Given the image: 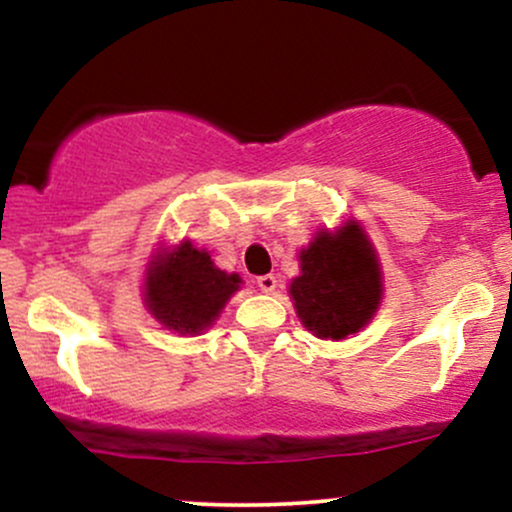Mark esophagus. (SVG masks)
<instances>
[{"instance_id": "1", "label": "esophagus", "mask_w": 512, "mask_h": 512, "mask_svg": "<svg viewBox=\"0 0 512 512\" xmlns=\"http://www.w3.org/2000/svg\"><path fill=\"white\" fill-rule=\"evenodd\" d=\"M257 286H260V291H264V293H272L276 289V276L274 274L257 276Z\"/></svg>"}]
</instances>
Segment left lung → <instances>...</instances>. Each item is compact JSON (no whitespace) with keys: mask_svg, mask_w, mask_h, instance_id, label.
<instances>
[{"mask_svg":"<svg viewBox=\"0 0 512 512\" xmlns=\"http://www.w3.org/2000/svg\"><path fill=\"white\" fill-rule=\"evenodd\" d=\"M289 293L303 327L317 339L339 342L361 332L383 301V272L363 228L346 221L334 233H317L301 250V276Z\"/></svg>","mask_w":512,"mask_h":512,"instance_id":"left-lung-1","label":"left lung"}]
</instances>
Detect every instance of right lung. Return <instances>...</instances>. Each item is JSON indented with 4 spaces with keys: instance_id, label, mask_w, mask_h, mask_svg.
<instances>
[{
    "instance_id": "1",
    "label": "right lung",
    "mask_w": 512,
    "mask_h": 512,
    "mask_svg": "<svg viewBox=\"0 0 512 512\" xmlns=\"http://www.w3.org/2000/svg\"><path fill=\"white\" fill-rule=\"evenodd\" d=\"M240 284L238 274H226L211 262L209 252L182 240L175 248L158 250L146 269V308L166 330L202 334L214 325Z\"/></svg>"
}]
</instances>
